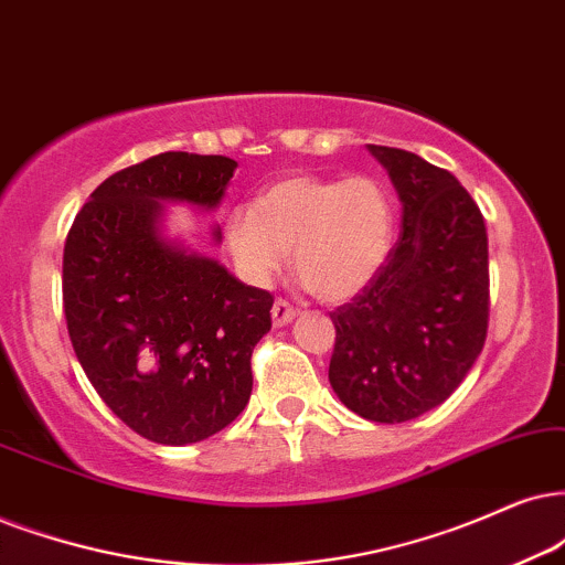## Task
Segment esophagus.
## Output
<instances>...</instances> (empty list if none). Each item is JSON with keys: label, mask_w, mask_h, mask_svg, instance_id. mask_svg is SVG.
Wrapping results in <instances>:
<instances>
[{"label": "esophagus", "mask_w": 565, "mask_h": 565, "mask_svg": "<svg viewBox=\"0 0 565 565\" xmlns=\"http://www.w3.org/2000/svg\"><path fill=\"white\" fill-rule=\"evenodd\" d=\"M270 316H274V326L281 328L291 323V318L297 316V307H291L287 299H276L274 307H270Z\"/></svg>", "instance_id": "obj_1"}]
</instances>
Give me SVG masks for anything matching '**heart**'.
Instances as JSON below:
<instances>
[{"label": "heart", "instance_id": "b5f03b06", "mask_svg": "<svg viewBox=\"0 0 565 565\" xmlns=\"http://www.w3.org/2000/svg\"><path fill=\"white\" fill-rule=\"evenodd\" d=\"M394 200L381 180L349 174L284 177L224 218L239 274L263 284L287 263L326 302H344L373 281L394 242Z\"/></svg>", "mask_w": 565, "mask_h": 565}]
</instances>
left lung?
Segmentation results:
<instances>
[{"instance_id":"left-lung-1","label":"left lung","mask_w":565,"mask_h":565,"mask_svg":"<svg viewBox=\"0 0 565 565\" xmlns=\"http://www.w3.org/2000/svg\"><path fill=\"white\" fill-rule=\"evenodd\" d=\"M402 200V237L352 302L331 312L335 396L370 423H409L459 388L488 335V232L451 171L367 146Z\"/></svg>"}]
</instances>
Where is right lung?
Returning a JSON list of instances; mask_svg holds the SVG:
<instances>
[{
	"instance_id": "right-lung-1",
	"label": "right lung",
	"mask_w": 565,
	"mask_h": 565,
	"mask_svg": "<svg viewBox=\"0 0 565 565\" xmlns=\"http://www.w3.org/2000/svg\"><path fill=\"white\" fill-rule=\"evenodd\" d=\"M234 169L226 156L184 151L135 163L90 192L64 242L77 362L127 427L163 446L205 440L239 417L249 356L270 331L268 291L163 237V203L218 209Z\"/></svg>"
}]
</instances>
